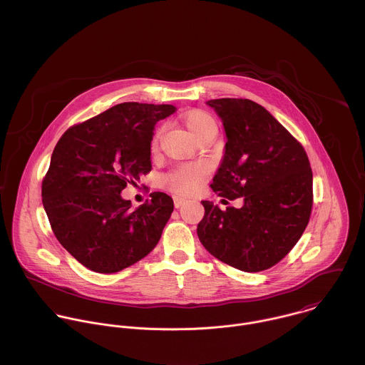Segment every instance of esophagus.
<instances>
[{"instance_id":"34e87169","label":"esophagus","mask_w":365,"mask_h":365,"mask_svg":"<svg viewBox=\"0 0 365 365\" xmlns=\"http://www.w3.org/2000/svg\"><path fill=\"white\" fill-rule=\"evenodd\" d=\"M185 202H187V201H185L184 198H180V197H174V207H175V208H180V207H182Z\"/></svg>"}]
</instances>
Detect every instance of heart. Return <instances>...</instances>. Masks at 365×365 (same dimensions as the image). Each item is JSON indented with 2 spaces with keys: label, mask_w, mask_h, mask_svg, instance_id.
Segmentation results:
<instances>
[{
  "label": "heart",
  "mask_w": 365,
  "mask_h": 365,
  "mask_svg": "<svg viewBox=\"0 0 365 365\" xmlns=\"http://www.w3.org/2000/svg\"><path fill=\"white\" fill-rule=\"evenodd\" d=\"M182 122L192 138L200 135L210 125H215L213 119L209 116L208 113L200 109H192L185 112L182 115ZM153 145H156V140ZM207 177H208V168L205 165L191 164V165H184L175 170L174 173L168 174L165 178V182L173 191L178 194H192L200 188V185L207 180Z\"/></svg>",
  "instance_id": "heart-1"
}]
</instances>
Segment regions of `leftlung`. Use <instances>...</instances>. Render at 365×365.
<instances>
[{
	"label": "left lung",
	"instance_id": "obj_1",
	"mask_svg": "<svg viewBox=\"0 0 365 365\" xmlns=\"http://www.w3.org/2000/svg\"><path fill=\"white\" fill-rule=\"evenodd\" d=\"M226 135L212 190L243 198V207L222 210L202 201L197 233L217 260L246 272L282 260L301 239L312 210V170L295 138L261 105L242 98L207 103ZM225 201V200H222Z\"/></svg>",
	"mask_w": 365,
	"mask_h": 365
}]
</instances>
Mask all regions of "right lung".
Wrapping results in <instances>:
<instances>
[{
    "instance_id": "add662e5",
    "label": "right lung",
    "mask_w": 365,
    "mask_h": 365,
    "mask_svg": "<svg viewBox=\"0 0 365 365\" xmlns=\"http://www.w3.org/2000/svg\"><path fill=\"white\" fill-rule=\"evenodd\" d=\"M173 105L123 103L68 130L57 142L42 184L43 208L60 245L91 271L118 272L156 247L174 209L153 192L132 208L120 192L152 170V139Z\"/></svg>"
}]
</instances>
